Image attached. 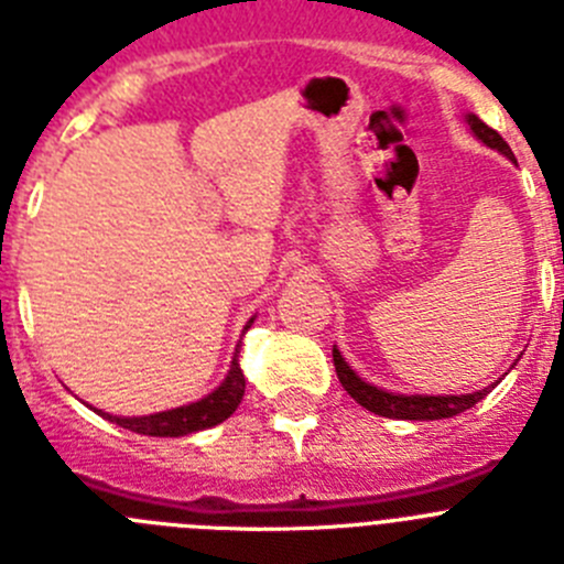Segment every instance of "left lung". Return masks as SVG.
I'll return each instance as SVG.
<instances>
[{"label":"left lung","mask_w":564,"mask_h":564,"mask_svg":"<svg viewBox=\"0 0 564 564\" xmlns=\"http://www.w3.org/2000/svg\"><path fill=\"white\" fill-rule=\"evenodd\" d=\"M466 126L471 129V134L478 137L480 143L489 145V149L500 151L503 156L514 160L511 154L509 143H506L503 137L497 134L495 129L484 123L478 115H464ZM334 368H337V377L343 382V388L348 390L354 402L362 404L365 410L370 413L384 415V419H404V421H435V419H453V415L464 413L469 410L471 404H478L480 399H486V393H491L495 384L484 390H475V393H460V395H404V393H388V390L377 388V384L365 382V379L357 377V370L351 365L345 362L343 354L337 351V345H334Z\"/></svg>","instance_id":"1"}]
</instances>
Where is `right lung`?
I'll use <instances>...</instances> for the list:
<instances>
[{
    "label": "right lung",
    "mask_w": 564,
    "mask_h": 564,
    "mask_svg": "<svg viewBox=\"0 0 564 564\" xmlns=\"http://www.w3.org/2000/svg\"><path fill=\"white\" fill-rule=\"evenodd\" d=\"M252 323V319H250ZM247 323L245 328H250ZM245 373H241V365H238V351L232 357L230 370H227L225 382L219 388L207 393L205 399L199 402H191V404H182V408L174 410H162V413H151V415H111L104 413V410H95L100 413L104 419L115 421L120 427L131 430V433H140V435H156V438H180V435H191V433H199V430L207 427H216L221 424L225 419H230L236 413V408L241 404V395H245Z\"/></svg>",
    "instance_id": "obj_1"
}]
</instances>
